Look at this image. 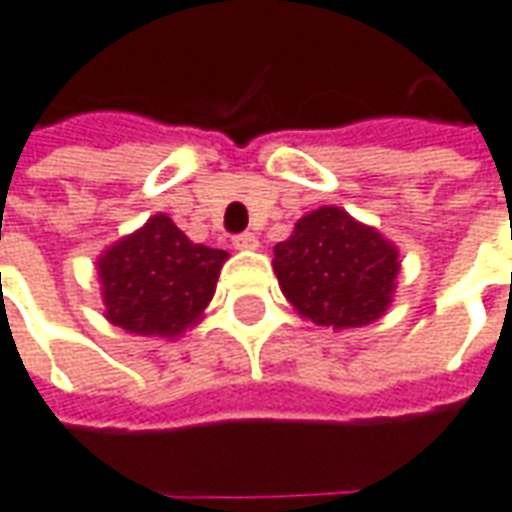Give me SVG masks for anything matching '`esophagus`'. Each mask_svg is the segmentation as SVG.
<instances>
[{
	"label": "esophagus",
	"mask_w": 512,
	"mask_h": 512,
	"mask_svg": "<svg viewBox=\"0 0 512 512\" xmlns=\"http://www.w3.org/2000/svg\"><path fill=\"white\" fill-rule=\"evenodd\" d=\"M232 246L235 249H257V235L255 232H241V235L232 238Z\"/></svg>",
	"instance_id": "1"
}]
</instances>
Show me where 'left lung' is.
Returning a JSON list of instances; mask_svg holds the SVG:
<instances>
[{
	"label": "left lung",
	"instance_id": "8db88e82",
	"mask_svg": "<svg viewBox=\"0 0 512 512\" xmlns=\"http://www.w3.org/2000/svg\"><path fill=\"white\" fill-rule=\"evenodd\" d=\"M282 293L302 316L332 330L371 324L388 310L399 252L341 207H318L274 246Z\"/></svg>",
	"mask_w": 512,
	"mask_h": 512
}]
</instances>
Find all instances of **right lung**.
<instances>
[{
  "mask_svg": "<svg viewBox=\"0 0 512 512\" xmlns=\"http://www.w3.org/2000/svg\"><path fill=\"white\" fill-rule=\"evenodd\" d=\"M224 260V249L188 241L160 213L99 257L107 318L135 335L174 338L213 299Z\"/></svg>",
  "mask_w": 512,
  "mask_h": 512,
  "instance_id": "obj_1",
  "label": "right lung"
}]
</instances>
